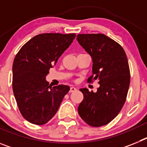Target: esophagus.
<instances>
[{
    "mask_svg": "<svg viewBox=\"0 0 147 147\" xmlns=\"http://www.w3.org/2000/svg\"><path fill=\"white\" fill-rule=\"evenodd\" d=\"M76 90H77V89H76V88H75V87H71V88H70L69 92H70V93H73V92L76 91Z\"/></svg>",
    "mask_w": 147,
    "mask_h": 147,
    "instance_id": "obj_1",
    "label": "esophagus"
}]
</instances>
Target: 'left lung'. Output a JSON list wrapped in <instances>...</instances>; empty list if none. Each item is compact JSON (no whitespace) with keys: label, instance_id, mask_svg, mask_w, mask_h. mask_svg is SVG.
<instances>
[{"label":"left lung","instance_id":"8db88e82","mask_svg":"<svg viewBox=\"0 0 147 147\" xmlns=\"http://www.w3.org/2000/svg\"><path fill=\"white\" fill-rule=\"evenodd\" d=\"M76 40L93 61L92 76L88 81L96 80L100 85L96 93L87 88L80 90L84 98L78 113L88 125H106L125 103L130 82L127 55L118 42L103 34H81Z\"/></svg>","mask_w":147,"mask_h":147}]
</instances>
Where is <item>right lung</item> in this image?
Returning a JSON list of instances; mask_svg holds the SVG:
<instances>
[{
  "label": "right lung",
  "instance_id": "obj_1",
  "mask_svg": "<svg viewBox=\"0 0 147 147\" xmlns=\"http://www.w3.org/2000/svg\"><path fill=\"white\" fill-rule=\"evenodd\" d=\"M75 34H41L23 45L14 59L12 88L23 117L37 125L46 124L57 112L67 85L53 88L45 80L49 69L75 39Z\"/></svg>",
  "mask_w": 147,
  "mask_h": 147
}]
</instances>
